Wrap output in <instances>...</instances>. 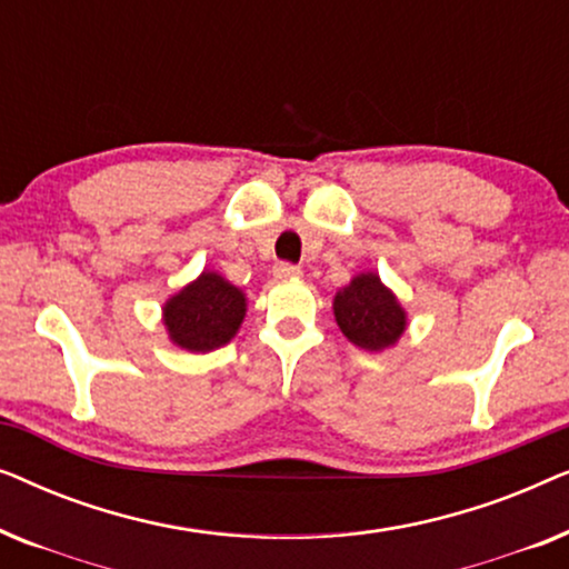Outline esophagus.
Masks as SVG:
<instances>
[{"label": "esophagus", "instance_id": "esophagus-1", "mask_svg": "<svg viewBox=\"0 0 569 569\" xmlns=\"http://www.w3.org/2000/svg\"><path fill=\"white\" fill-rule=\"evenodd\" d=\"M300 274H302V271H300L298 263L279 261L277 267H274V277H277V279H295V277H300Z\"/></svg>", "mask_w": 569, "mask_h": 569}]
</instances>
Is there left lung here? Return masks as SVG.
<instances>
[{
	"label": "left lung",
	"mask_w": 569,
	"mask_h": 569,
	"mask_svg": "<svg viewBox=\"0 0 569 569\" xmlns=\"http://www.w3.org/2000/svg\"><path fill=\"white\" fill-rule=\"evenodd\" d=\"M333 316L341 333L370 352L391 347L407 329L399 300L386 290L378 274H357L345 290H339L333 298Z\"/></svg>",
	"instance_id": "left-lung-1"
}]
</instances>
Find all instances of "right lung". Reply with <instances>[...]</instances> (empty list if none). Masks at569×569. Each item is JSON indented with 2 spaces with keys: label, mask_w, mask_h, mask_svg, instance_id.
I'll return each mask as SVG.
<instances>
[{
  "label": "right lung",
  "mask_w": 569,
  "mask_h": 569,
  "mask_svg": "<svg viewBox=\"0 0 569 569\" xmlns=\"http://www.w3.org/2000/svg\"><path fill=\"white\" fill-rule=\"evenodd\" d=\"M246 316V298L238 287L214 271H204L197 282L183 287L166 306L170 339L191 352H209L236 337Z\"/></svg>",
  "instance_id": "add662e5"
}]
</instances>
